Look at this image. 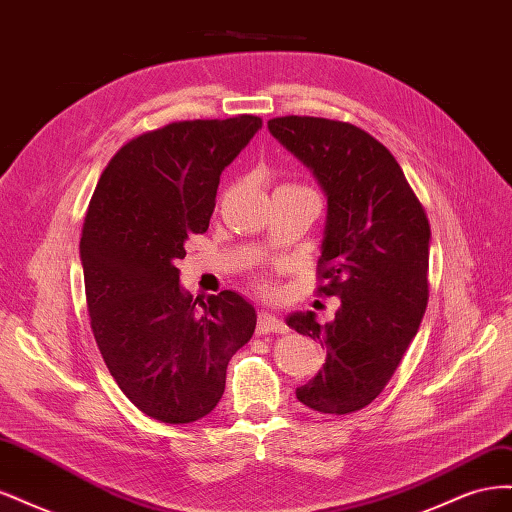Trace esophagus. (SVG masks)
Here are the masks:
<instances>
[{
	"mask_svg": "<svg viewBox=\"0 0 512 512\" xmlns=\"http://www.w3.org/2000/svg\"><path fill=\"white\" fill-rule=\"evenodd\" d=\"M256 333L258 335H271V333H288L286 324L282 320H277L275 316L262 312L258 314V324H256Z\"/></svg>",
	"mask_w": 512,
	"mask_h": 512,
	"instance_id": "1",
	"label": "esophagus"
}]
</instances>
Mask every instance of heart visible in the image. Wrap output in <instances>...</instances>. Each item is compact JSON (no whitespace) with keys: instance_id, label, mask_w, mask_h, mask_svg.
<instances>
[{"instance_id":"heart-1","label":"heart","mask_w":512,"mask_h":512,"mask_svg":"<svg viewBox=\"0 0 512 512\" xmlns=\"http://www.w3.org/2000/svg\"><path fill=\"white\" fill-rule=\"evenodd\" d=\"M256 288H258L262 294H267V297H273V294L277 292L273 280H269V277H258V280H256Z\"/></svg>"}]
</instances>
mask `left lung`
Listing matches in <instances>:
<instances>
[{
  "instance_id": "obj_1",
  "label": "left lung",
  "mask_w": 512,
  "mask_h": 512,
  "mask_svg": "<svg viewBox=\"0 0 512 512\" xmlns=\"http://www.w3.org/2000/svg\"><path fill=\"white\" fill-rule=\"evenodd\" d=\"M271 134L314 170L327 192L316 292L337 297L335 320L292 314L288 327L327 348L297 399L320 414H352L389 384L429 299L431 228L404 170L374 136L348 121L286 115Z\"/></svg>"
}]
</instances>
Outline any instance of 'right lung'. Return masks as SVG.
Instances as JSON below:
<instances>
[{
	"instance_id": "add662e5",
	"label": "right lung",
	"mask_w": 512,
	"mask_h": 512,
	"mask_svg": "<svg viewBox=\"0 0 512 512\" xmlns=\"http://www.w3.org/2000/svg\"><path fill=\"white\" fill-rule=\"evenodd\" d=\"M262 128L256 115L175 121L123 145L89 200L81 235L87 312L102 359L156 421L207 416L256 312L237 292L196 309L179 286L185 241L209 228L222 170Z\"/></svg>"
}]
</instances>
